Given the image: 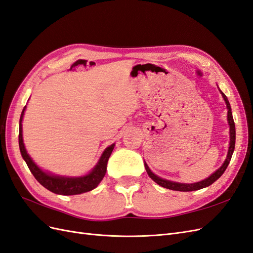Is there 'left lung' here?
Listing matches in <instances>:
<instances>
[{
    "instance_id": "8db88e82",
    "label": "left lung",
    "mask_w": 253,
    "mask_h": 253,
    "mask_svg": "<svg viewBox=\"0 0 253 253\" xmlns=\"http://www.w3.org/2000/svg\"><path fill=\"white\" fill-rule=\"evenodd\" d=\"M220 91V90H219ZM221 95L225 99L226 105H227V109H228V123H229V126H230V146H229V150H228V155H227V159L225 160V162L222 163L221 167L216 170L213 174L203 180V181H199L196 183H179V182H174V181H169V180L167 179H162L160 177H158L157 175H155L153 171H151L148 168V165L146 164V162L144 163L145 165V169L148 176L154 180L156 183H158L160 186L165 187V189H169V190H172V191H180V192H192V191H197L200 189H204V187H207L209 185H211L212 183H214L216 180H217L223 172H225L226 169L228 168V165L230 163L231 158H232L233 155V151H234V147H235V124H234V121H233V117H232V112H231V106L229 104V100L227 98V96L223 94V93L220 91Z\"/></svg>"
}]
</instances>
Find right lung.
<instances>
[{"label": "right lung", "instance_id": "1", "mask_svg": "<svg viewBox=\"0 0 253 253\" xmlns=\"http://www.w3.org/2000/svg\"><path fill=\"white\" fill-rule=\"evenodd\" d=\"M25 108L21 113L20 117V124H19V146L21 155L25 160L28 169L32 171V174L36 178L37 181L47 189L48 191L59 195H78L85 192L92 191L93 189L99 184L102 181L106 170H107V163L109 160V157L114 148V144L107 147L104 153L98 160L97 164L94 167L88 175L82 177H62V176H55L48 172L43 171L38 165L36 164L32 158L28 156L23 143V135H22V120Z\"/></svg>", "mask_w": 253, "mask_h": 253}]
</instances>
